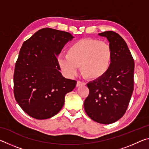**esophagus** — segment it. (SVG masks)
Here are the masks:
<instances>
[{"label":"esophagus","instance_id":"esophagus-1","mask_svg":"<svg viewBox=\"0 0 149 149\" xmlns=\"http://www.w3.org/2000/svg\"><path fill=\"white\" fill-rule=\"evenodd\" d=\"M81 85H85V83L82 82V81H77V84H76V87H78L81 86Z\"/></svg>","mask_w":149,"mask_h":149}]
</instances>
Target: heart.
I'll return each instance as SVG.
<instances>
[{
    "label": "heart",
    "mask_w": 149,
    "mask_h": 149,
    "mask_svg": "<svg viewBox=\"0 0 149 149\" xmlns=\"http://www.w3.org/2000/svg\"><path fill=\"white\" fill-rule=\"evenodd\" d=\"M112 58V49L107 42L85 39L70 45L66 50V56H59L57 62L68 76L76 74L78 65H80L81 72L85 77L97 80L107 74Z\"/></svg>",
    "instance_id": "1"
}]
</instances>
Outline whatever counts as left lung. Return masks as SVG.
<instances>
[{
    "instance_id": "1",
    "label": "left lung",
    "mask_w": 149,
    "mask_h": 149,
    "mask_svg": "<svg viewBox=\"0 0 149 149\" xmlns=\"http://www.w3.org/2000/svg\"><path fill=\"white\" fill-rule=\"evenodd\" d=\"M107 37L112 52V62L107 74L87 84L89 94L84 108L90 118L110 124L124 115L133 91L135 63L125 41L117 33H99Z\"/></svg>"
}]
</instances>
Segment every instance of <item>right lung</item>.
<instances>
[{
	"label": "right lung",
	"instance_id": "obj_1",
	"mask_svg": "<svg viewBox=\"0 0 149 149\" xmlns=\"http://www.w3.org/2000/svg\"><path fill=\"white\" fill-rule=\"evenodd\" d=\"M73 38L68 32L43 28L23 43L15 65L14 94L29 116L45 120L57 114L76 85L62 76L56 58Z\"/></svg>",
	"mask_w": 149,
	"mask_h": 149
}]
</instances>
